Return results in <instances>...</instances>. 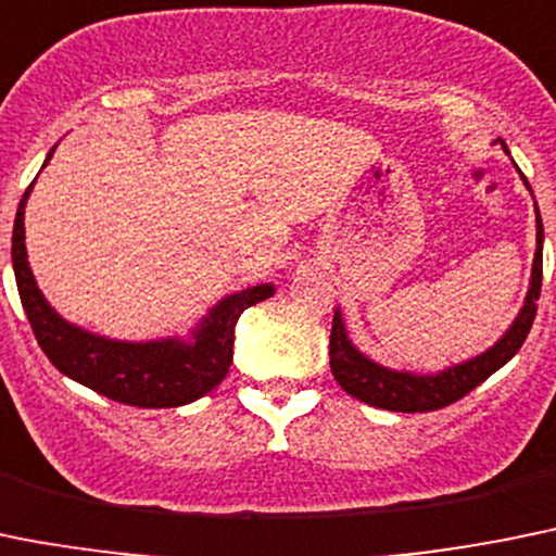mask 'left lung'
<instances>
[{
    "label": "left lung",
    "instance_id": "8db88e82",
    "mask_svg": "<svg viewBox=\"0 0 556 556\" xmlns=\"http://www.w3.org/2000/svg\"><path fill=\"white\" fill-rule=\"evenodd\" d=\"M505 153L507 144L496 139ZM523 186L529 189L527 178L521 175ZM532 191V189H529ZM535 261H532V277H529L527 299L523 307L518 309L516 320L507 326L505 334L491 345L489 351L471 356V359L458 362L453 367H444L439 372H408V370H392V367L378 365L367 354H362L351 342L345 320H342L340 307L334 309V324H331V340H329V365L331 376L340 383L351 397L367 403V406L387 408V412H435L450 403L460 401L469 395L471 389L480 387L489 376H494L500 367H505L518 349L527 340L532 320L538 313V299H541V282H543V222L541 211L535 202Z\"/></svg>",
    "mask_w": 556,
    "mask_h": 556
}]
</instances>
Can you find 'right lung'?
Masks as SVG:
<instances>
[{"label":"right lung","mask_w":556,"mask_h":556,"mask_svg":"<svg viewBox=\"0 0 556 556\" xmlns=\"http://www.w3.org/2000/svg\"><path fill=\"white\" fill-rule=\"evenodd\" d=\"M54 155H46L43 167ZM35 180L24 191L13 225V271L18 285L21 307L27 313L35 340L62 376L85 383L109 401L139 408H175L194 403L219 387L232 365L236 324L247 307L266 302L274 285H252L247 290L225 295L202 315L200 324L186 337L161 340H112L62 318L40 293L27 261L24 243V207Z\"/></svg>","instance_id":"right-lung-1"}]
</instances>
